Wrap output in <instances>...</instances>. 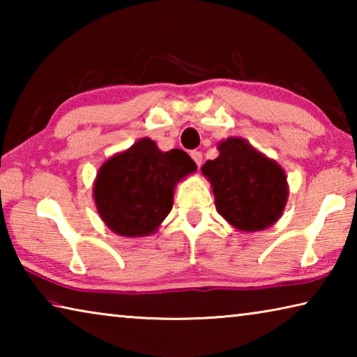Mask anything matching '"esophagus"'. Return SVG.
I'll list each match as a JSON object with an SVG mask.
<instances>
[{"label": "esophagus", "instance_id": "1", "mask_svg": "<svg viewBox=\"0 0 357 357\" xmlns=\"http://www.w3.org/2000/svg\"><path fill=\"white\" fill-rule=\"evenodd\" d=\"M190 157L193 159V162H195V164L200 167L202 165V162H203V154L200 153V151H192L190 153Z\"/></svg>", "mask_w": 357, "mask_h": 357}]
</instances>
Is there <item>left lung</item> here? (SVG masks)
<instances>
[{
    "mask_svg": "<svg viewBox=\"0 0 357 357\" xmlns=\"http://www.w3.org/2000/svg\"><path fill=\"white\" fill-rule=\"evenodd\" d=\"M219 155L202 167L215 209L239 231H261L280 219L288 202L285 170L241 137L217 144Z\"/></svg>",
    "mask_w": 357,
    "mask_h": 357,
    "instance_id": "1",
    "label": "left lung"
}]
</instances>
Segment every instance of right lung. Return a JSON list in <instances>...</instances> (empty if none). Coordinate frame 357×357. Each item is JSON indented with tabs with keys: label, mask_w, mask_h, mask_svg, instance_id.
I'll use <instances>...</instances> for the list:
<instances>
[{
	"label": "right lung",
	"mask_w": 357,
	"mask_h": 357,
	"mask_svg": "<svg viewBox=\"0 0 357 357\" xmlns=\"http://www.w3.org/2000/svg\"><path fill=\"white\" fill-rule=\"evenodd\" d=\"M193 172L195 162L183 149L164 153L151 138H140L99 168L93 187L96 209L119 236H149L170 214L174 187Z\"/></svg>",
	"instance_id": "right-lung-1"
}]
</instances>
